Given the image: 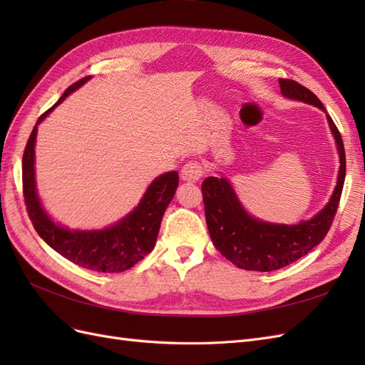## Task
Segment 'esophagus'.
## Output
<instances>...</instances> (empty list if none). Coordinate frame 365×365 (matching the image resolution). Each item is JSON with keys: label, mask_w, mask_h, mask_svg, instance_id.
I'll list each match as a JSON object with an SVG mask.
<instances>
[{"label": "esophagus", "mask_w": 365, "mask_h": 365, "mask_svg": "<svg viewBox=\"0 0 365 365\" xmlns=\"http://www.w3.org/2000/svg\"><path fill=\"white\" fill-rule=\"evenodd\" d=\"M204 176V165L197 161H189L182 165L181 178L189 182H197Z\"/></svg>", "instance_id": "34e87169"}]
</instances>
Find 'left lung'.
Masks as SVG:
<instances>
[{"label":"left lung","mask_w":365,"mask_h":365,"mask_svg":"<svg viewBox=\"0 0 365 365\" xmlns=\"http://www.w3.org/2000/svg\"><path fill=\"white\" fill-rule=\"evenodd\" d=\"M282 94L294 101L318 106L324 105L306 86L291 79H279ZM327 121L339 153L336 187L327 205L312 219L297 225L268 224L250 216L239 202L233 187L225 178L208 176L202 182L205 220L213 245L222 256L247 271H274L306 256L322 242L334 222L346 178V152L332 117Z\"/></svg>","instance_id":"8db88e82"}]
</instances>
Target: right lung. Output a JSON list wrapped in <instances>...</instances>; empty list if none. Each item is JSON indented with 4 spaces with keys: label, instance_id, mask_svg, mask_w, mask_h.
<instances>
[{
    "label": "right lung",
    "instance_id": "right-lung-1",
    "mask_svg": "<svg viewBox=\"0 0 365 365\" xmlns=\"http://www.w3.org/2000/svg\"><path fill=\"white\" fill-rule=\"evenodd\" d=\"M90 76L68 86L59 101L43 113L33 128L23 155V193L33 227L47 245L70 262L97 272H121L145 259L157 242L163 215L180 182L178 172L160 175L148 187L140 204L132 212L105 230L71 231L54 224L43 212L35 184V141L38 125L61 105Z\"/></svg>",
    "mask_w": 365,
    "mask_h": 365
}]
</instances>
